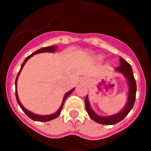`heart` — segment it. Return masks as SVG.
<instances>
[{
  "instance_id": "b5f03b06",
  "label": "heart",
  "mask_w": 151,
  "mask_h": 151,
  "mask_svg": "<svg viewBox=\"0 0 151 151\" xmlns=\"http://www.w3.org/2000/svg\"><path fill=\"white\" fill-rule=\"evenodd\" d=\"M103 59H104V57H103L102 55H100L97 57V60H102Z\"/></svg>"
}]
</instances>
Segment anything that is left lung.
Listing matches in <instances>:
<instances>
[{
    "label": "left lung",
    "mask_w": 151,
    "mask_h": 151,
    "mask_svg": "<svg viewBox=\"0 0 151 151\" xmlns=\"http://www.w3.org/2000/svg\"><path fill=\"white\" fill-rule=\"evenodd\" d=\"M119 60H120L121 63L120 66H118L116 69V71L121 73L125 76L128 81V85H129L128 100L125 107L116 114L110 116H101L97 115L96 113H94V110L91 109L90 104H89L88 95L85 97V108H86V110L88 112V114L90 116V118L93 119L94 122L102 124V125H114V124H116L122 121L129 114L131 110L132 109L134 101H135L137 86H136V82L134 78L132 66L127 61L122 59V57L119 58Z\"/></svg>",
    "instance_id": "obj_1"
}]
</instances>
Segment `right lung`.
I'll return each instance as SVG.
<instances>
[{"label":"right lung","mask_w":151,"mask_h":151,"mask_svg":"<svg viewBox=\"0 0 151 151\" xmlns=\"http://www.w3.org/2000/svg\"><path fill=\"white\" fill-rule=\"evenodd\" d=\"M56 47H55V46H50V47H42V48L38 49V50H36L35 52H34L33 54H32L31 55H29V57H26V59H25V60H24V62L22 63V66H21V68H20V70H19V72L18 73L17 78H16V82H15L16 98H17V103H18V104L19 105V106H20L21 109L22 110V111L26 113V115H27L29 118L32 119L34 121H38V122H47V121H50V120H52V119H56L57 117L59 116V115L60 114V113H61V110H62V109H63V106L64 102H65V101H66V98H67V97L72 94V92H73L75 89V88H73L72 90H70L69 91H68L67 93H66V94L64 95L63 100V102H62V104H61V106H60V107L59 110H57L55 113H53V114H50V115L40 116V115H38V114H35V113H32V112H30V111H29V110H26V108L24 107V106L21 104L20 101H19V97H18V94H17V80H18V77H19V73H20L21 70H22V67L24 66V65H25V63H26V61H27L29 58H31V57H32L33 55H35V54H39V53H44V52H51V53H53V52H55Z\"/></svg>","instance_id":"right-lung-1"}]
</instances>
